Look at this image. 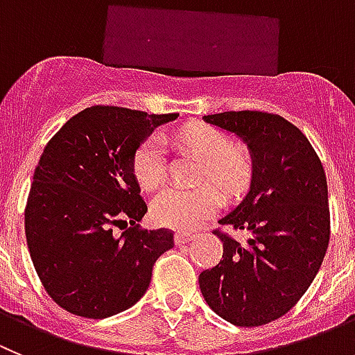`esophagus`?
Wrapping results in <instances>:
<instances>
[{"mask_svg": "<svg viewBox=\"0 0 355 355\" xmlns=\"http://www.w3.org/2000/svg\"><path fill=\"white\" fill-rule=\"evenodd\" d=\"M193 233L191 232H177L175 233V244L182 245V244H187L189 241H193Z\"/></svg>", "mask_w": 355, "mask_h": 355, "instance_id": "obj_1", "label": "esophagus"}]
</instances>
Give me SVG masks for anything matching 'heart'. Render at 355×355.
I'll list each match as a JSON object with an SVG mask.
<instances>
[{
	"label": "heart",
	"mask_w": 355,
	"mask_h": 355,
	"mask_svg": "<svg viewBox=\"0 0 355 355\" xmlns=\"http://www.w3.org/2000/svg\"><path fill=\"white\" fill-rule=\"evenodd\" d=\"M178 141L203 161L200 180H212L223 191L233 194L242 191L251 177V162L241 150L232 148L230 138L209 125L185 127ZM134 175L143 189L152 191L164 182V145L159 136L146 139L134 155ZM221 194L214 185L196 189L168 187L155 196L152 216L155 223L171 230H193L221 207Z\"/></svg>",
	"instance_id": "heart-1"
}]
</instances>
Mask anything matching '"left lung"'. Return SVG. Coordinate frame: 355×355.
Segmentation results:
<instances>
[{
	"label": "left lung",
	"instance_id": "1",
	"mask_svg": "<svg viewBox=\"0 0 355 355\" xmlns=\"http://www.w3.org/2000/svg\"><path fill=\"white\" fill-rule=\"evenodd\" d=\"M203 120L245 143L251 184L219 219L249 239L242 244L214 232L223 260L200 274L201 295L230 324H269L297 304L324 261L331 235L324 166L304 134L279 114L226 111Z\"/></svg>",
	"mask_w": 355,
	"mask_h": 355
}]
</instances>
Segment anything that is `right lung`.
I'll return each mask as SVG.
<instances>
[{"instance_id": "1", "label": "right lung", "mask_w": 355, "mask_h": 355, "mask_svg": "<svg viewBox=\"0 0 355 355\" xmlns=\"http://www.w3.org/2000/svg\"><path fill=\"white\" fill-rule=\"evenodd\" d=\"M178 114L94 106L54 134L35 168L24 210L35 270L72 315L107 318L145 295L155 260L173 248L168 230H141L146 214L134 155ZM122 236L112 226L126 222Z\"/></svg>"}]
</instances>
